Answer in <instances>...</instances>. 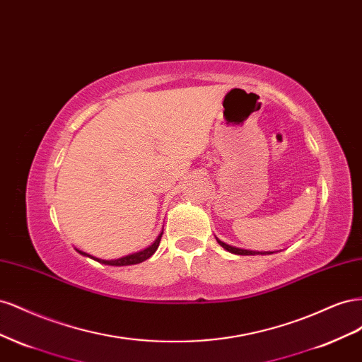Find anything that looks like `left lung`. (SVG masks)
<instances>
[{
	"label": "left lung",
	"instance_id": "1",
	"mask_svg": "<svg viewBox=\"0 0 362 362\" xmlns=\"http://www.w3.org/2000/svg\"><path fill=\"white\" fill-rule=\"evenodd\" d=\"M217 240V243L221 245L223 249H226L228 252H231V254H235V255H270L273 254V252H258V250H247V249H240V247H235V246H231V245H226L223 243L222 240Z\"/></svg>",
	"mask_w": 362,
	"mask_h": 362
}]
</instances>
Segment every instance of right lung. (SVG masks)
<instances>
[{"label": "right lung", "mask_w": 362, "mask_h": 362, "mask_svg": "<svg viewBox=\"0 0 362 362\" xmlns=\"http://www.w3.org/2000/svg\"><path fill=\"white\" fill-rule=\"evenodd\" d=\"M161 235H163V233L157 237L156 242L152 243L149 247L140 250V252H136V254H131V255H127V257H122V258H117V259H101V258H96V257H92L89 254H86V252L78 250V249H76V252H78V254H81V255H84V257H89L92 259L98 261V262H101V264H107V266H131V264H139V262L145 261L149 257L154 255V252L157 250V247H158V245L161 242Z\"/></svg>", "instance_id": "1"}]
</instances>
